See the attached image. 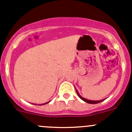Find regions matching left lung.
<instances>
[{
	"instance_id": "8db88e82",
	"label": "left lung",
	"mask_w": 132,
	"mask_h": 132,
	"mask_svg": "<svg viewBox=\"0 0 132 132\" xmlns=\"http://www.w3.org/2000/svg\"><path fill=\"white\" fill-rule=\"evenodd\" d=\"M76 91H77V94H78V96L80 97V99H82V100H83V101H84V102H86V103H90V104H96V103H100V102H103V100H100V101H93V100H89L85 99V98H84L83 97H82V96H81L79 94H78V91H77V90H76Z\"/></svg>"
}]
</instances>
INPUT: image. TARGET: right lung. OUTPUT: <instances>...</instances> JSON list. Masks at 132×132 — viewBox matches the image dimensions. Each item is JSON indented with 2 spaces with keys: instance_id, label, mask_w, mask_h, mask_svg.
I'll return each mask as SVG.
<instances>
[{
  "instance_id": "right-lung-1",
  "label": "right lung",
  "mask_w": 132,
  "mask_h": 132,
  "mask_svg": "<svg viewBox=\"0 0 132 132\" xmlns=\"http://www.w3.org/2000/svg\"><path fill=\"white\" fill-rule=\"evenodd\" d=\"M46 103H43V104H41V105H45V104H46Z\"/></svg>"
}]
</instances>
